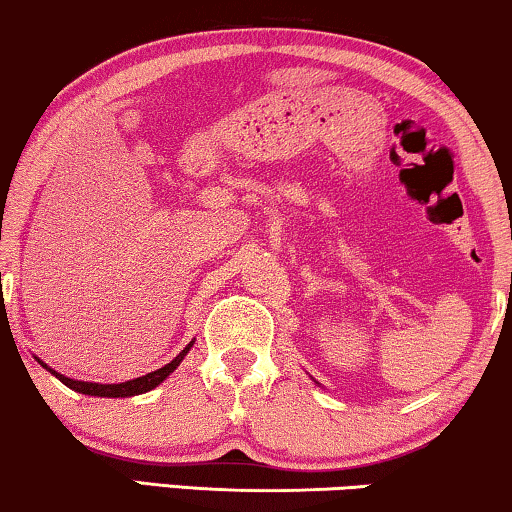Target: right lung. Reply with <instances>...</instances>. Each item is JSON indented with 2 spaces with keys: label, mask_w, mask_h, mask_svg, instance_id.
Returning <instances> with one entry per match:
<instances>
[{
  "label": "right lung",
  "mask_w": 512,
  "mask_h": 512,
  "mask_svg": "<svg viewBox=\"0 0 512 512\" xmlns=\"http://www.w3.org/2000/svg\"><path fill=\"white\" fill-rule=\"evenodd\" d=\"M193 342L195 340H191L188 342V345L181 349V352L174 356V359L167 363V366H163V368H158V370H153V373H146V375H142V377H135V380H128V382H121V384H100V382H83V380H72V377H65V375H60L58 370H53V368H48L44 361L41 359H37V356H34V359H37L41 366H44L48 373L51 375H55L58 377V380L65 384V387H69V389H74V391H79V394H86V396H100V398H128V396H137V394H146V391H151V389H156L160 382H165L167 377H170L174 370L179 368V363L184 361V356L191 352V347H193Z\"/></svg>",
  "instance_id": "right-lung-1"
}]
</instances>
